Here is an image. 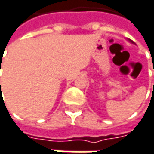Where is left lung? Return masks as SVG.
Returning <instances> with one entry per match:
<instances>
[{"label": "left lung", "mask_w": 154, "mask_h": 154, "mask_svg": "<svg viewBox=\"0 0 154 154\" xmlns=\"http://www.w3.org/2000/svg\"><path fill=\"white\" fill-rule=\"evenodd\" d=\"M128 41H129V42H131V43H134V42H132V41H131V40H128ZM134 44H135V43H134Z\"/></svg>", "instance_id": "left-lung-1"}]
</instances>
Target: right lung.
<instances>
[{"label": "right lung", "instance_id": "add662e5", "mask_svg": "<svg viewBox=\"0 0 154 154\" xmlns=\"http://www.w3.org/2000/svg\"><path fill=\"white\" fill-rule=\"evenodd\" d=\"M0 83H1V82H0Z\"/></svg>", "mask_w": 154, "mask_h": 154}]
</instances>
